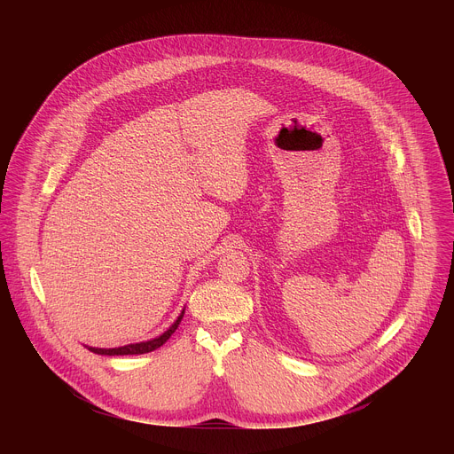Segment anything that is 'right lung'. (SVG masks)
<instances>
[{
    "instance_id": "obj_1",
    "label": "right lung",
    "mask_w": 454,
    "mask_h": 454,
    "mask_svg": "<svg viewBox=\"0 0 454 454\" xmlns=\"http://www.w3.org/2000/svg\"><path fill=\"white\" fill-rule=\"evenodd\" d=\"M183 314H184V310H183V312L179 314V317L174 321V325H172L167 333H163L160 338H156V340H151V341H145V343H137V345H125V347H118V348H90V350L95 352V354H102V356H135V354H147V352H153V350L160 348V347L174 334V331L177 329Z\"/></svg>"
}]
</instances>
